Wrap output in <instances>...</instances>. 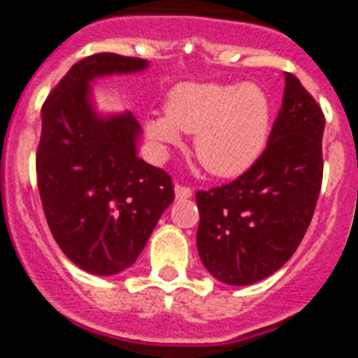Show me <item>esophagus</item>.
Listing matches in <instances>:
<instances>
[{"label": "esophagus", "instance_id": "esophagus-1", "mask_svg": "<svg viewBox=\"0 0 358 358\" xmlns=\"http://www.w3.org/2000/svg\"><path fill=\"white\" fill-rule=\"evenodd\" d=\"M176 197L177 199H190L192 197V188L188 186H182V185H176Z\"/></svg>", "mask_w": 358, "mask_h": 358}]
</instances>
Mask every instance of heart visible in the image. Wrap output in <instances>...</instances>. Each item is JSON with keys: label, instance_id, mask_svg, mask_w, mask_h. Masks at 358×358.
Instances as JSON below:
<instances>
[{"label": "heart", "instance_id": "obj_1", "mask_svg": "<svg viewBox=\"0 0 358 358\" xmlns=\"http://www.w3.org/2000/svg\"><path fill=\"white\" fill-rule=\"evenodd\" d=\"M166 113L144 122L148 141L157 152L194 135V153L215 177H239L258 161L267 144L273 106L258 84L176 85L166 96Z\"/></svg>", "mask_w": 358, "mask_h": 358}]
</instances>
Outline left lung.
I'll return each instance as SVG.
<instances>
[{"instance_id":"8db88e82","label":"left lung","mask_w":358,"mask_h":358,"mask_svg":"<svg viewBox=\"0 0 358 358\" xmlns=\"http://www.w3.org/2000/svg\"><path fill=\"white\" fill-rule=\"evenodd\" d=\"M324 113L285 73L280 113L259 159L236 181L197 192V252L227 285H250L291 258L311 223L322 185Z\"/></svg>"}]
</instances>
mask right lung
I'll return each instance as SVG.
<instances>
[{
    "label": "right lung",
    "instance_id": "add662e5",
    "mask_svg": "<svg viewBox=\"0 0 358 358\" xmlns=\"http://www.w3.org/2000/svg\"><path fill=\"white\" fill-rule=\"evenodd\" d=\"M143 58L99 52L76 62L41 108L36 176L52 238L85 273L131 267L173 201L172 179L138 157L129 111L99 113L94 80L148 69Z\"/></svg>",
    "mask_w": 358,
    "mask_h": 358
}]
</instances>
